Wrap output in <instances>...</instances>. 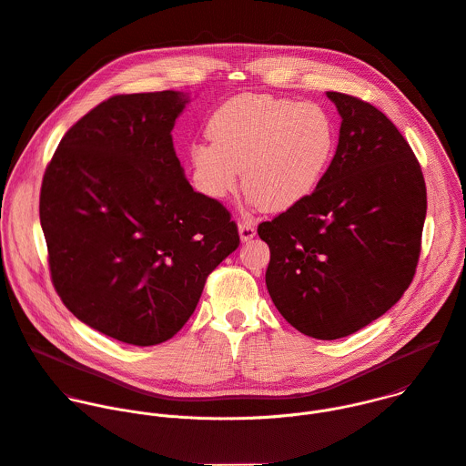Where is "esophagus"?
<instances>
[{
    "mask_svg": "<svg viewBox=\"0 0 466 466\" xmlns=\"http://www.w3.org/2000/svg\"><path fill=\"white\" fill-rule=\"evenodd\" d=\"M238 230H239V238H241V241H248V239H252V238L256 236V228H254V225H252L248 219L239 221Z\"/></svg>",
    "mask_w": 466,
    "mask_h": 466,
    "instance_id": "1",
    "label": "esophagus"
}]
</instances>
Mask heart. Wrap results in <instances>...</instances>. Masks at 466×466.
<instances>
[{"label":"heart","mask_w":466,"mask_h":466,"mask_svg":"<svg viewBox=\"0 0 466 466\" xmlns=\"http://www.w3.org/2000/svg\"><path fill=\"white\" fill-rule=\"evenodd\" d=\"M212 144L191 149L195 180L212 198L228 197L243 169L248 201L286 212L317 189L336 155L338 130L317 103L245 94L221 105L208 121Z\"/></svg>","instance_id":"heart-1"}]
</instances>
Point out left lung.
Wrapping results in <instances>:
<instances>
[{"label": "left lung", "instance_id": "obj_1", "mask_svg": "<svg viewBox=\"0 0 466 466\" xmlns=\"http://www.w3.org/2000/svg\"><path fill=\"white\" fill-rule=\"evenodd\" d=\"M341 116L324 178L300 205L258 227L269 245L265 284L304 336L347 338L410 288L426 219L420 166L394 123L370 103L326 92Z\"/></svg>", "mask_w": 466, "mask_h": 466}]
</instances>
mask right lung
Returning <instances> with one entry per match:
<instances>
[{
	"label": "right lung",
	"mask_w": 466,
	"mask_h": 466,
	"mask_svg": "<svg viewBox=\"0 0 466 466\" xmlns=\"http://www.w3.org/2000/svg\"><path fill=\"white\" fill-rule=\"evenodd\" d=\"M189 97L114 96L60 140L40 189L53 286L81 322L127 345L171 339L238 248L227 208L186 180L171 130Z\"/></svg>",
	"instance_id": "1"
}]
</instances>
